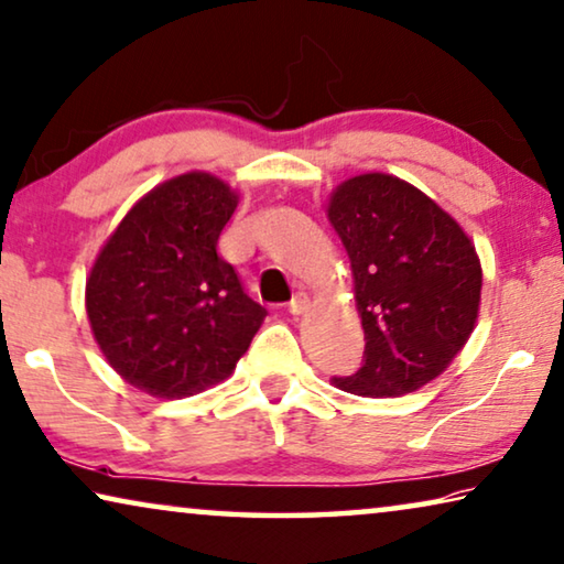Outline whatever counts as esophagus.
<instances>
[{
	"mask_svg": "<svg viewBox=\"0 0 564 564\" xmlns=\"http://www.w3.org/2000/svg\"><path fill=\"white\" fill-rule=\"evenodd\" d=\"M308 306H311V301H308V296L306 293H296V296L291 299V304H289V311L293 316H301V314H306L308 311Z\"/></svg>",
	"mask_w": 564,
	"mask_h": 564,
	"instance_id": "34e87169",
	"label": "esophagus"
}]
</instances>
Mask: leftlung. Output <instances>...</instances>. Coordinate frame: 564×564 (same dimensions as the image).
Masks as SVG:
<instances>
[{
    "instance_id": "1",
    "label": "left lung",
    "mask_w": 564,
    "mask_h": 564,
    "mask_svg": "<svg viewBox=\"0 0 564 564\" xmlns=\"http://www.w3.org/2000/svg\"><path fill=\"white\" fill-rule=\"evenodd\" d=\"M355 279L365 365L334 384L359 398H398L445 372L481 306V260L438 202L384 172L344 180L326 202Z\"/></svg>"
}]
</instances>
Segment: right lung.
<instances>
[{
	"mask_svg": "<svg viewBox=\"0 0 564 564\" xmlns=\"http://www.w3.org/2000/svg\"><path fill=\"white\" fill-rule=\"evenodd\" d=\"M240 195L209 172L149 189L98 250L86 311L106 362L131 388L182 400L228 380L265 318L217 238Z\"/></svg>",
	"mask_w": 564,
	"mask_h": 564,
	"instance_id": "1",
	"label": "right lung"
}]
</instances>
